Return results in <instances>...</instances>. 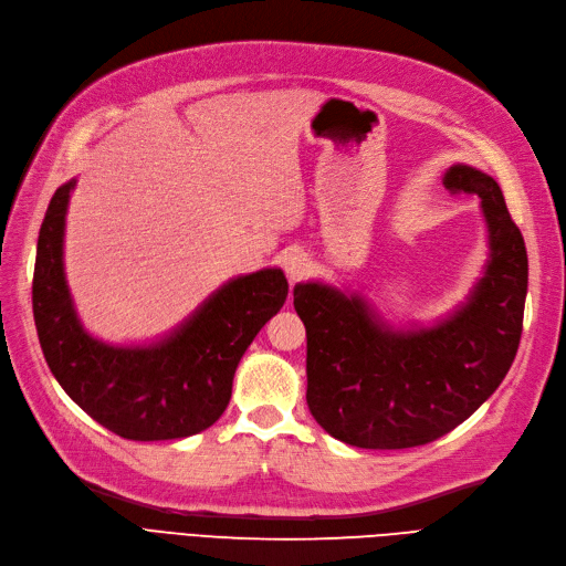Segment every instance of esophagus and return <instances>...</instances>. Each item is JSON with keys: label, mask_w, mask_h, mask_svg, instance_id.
<instances>
[{"label": "esophagus", "mask_w": 566, "mask_h": 566, "mask_svg": "<svg viewBox=\"0 0 566 566\" xmlns=\"http://www.w3.org/2000/svg\"><path fill=\"white\" fill-rule=\"evenodd\" d=\"M284 270L291 282H298L310 272V259L303 251H291L284 261Z\"/></svg>", "instance_id": "34e87169"}]
</instances>
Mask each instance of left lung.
<instances>
[{"label":"left lung","mask_w":566,"mask_h":566,"mask_svg":"<svg viewBox=\"0 0 566 566\" xmlns=\"http://www.w3.org/2000/svg\"><path fill=\"white\" fill-rule=\"evenodd\" d=\"M442 184L478 195L489 261L468 298L432 326L388 324L357 291L294 286L307 334V407L336 440L409 449L447 434L494 395L517 355L528 263L499 184L453 164Z\"/></svg>","instance_id":"obj_1"}]
</instances>
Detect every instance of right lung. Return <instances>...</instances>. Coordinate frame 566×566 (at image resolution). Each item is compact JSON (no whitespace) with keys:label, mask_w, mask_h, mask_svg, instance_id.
<instances>
[{"label":"right lung","mask_w":566,"mask_h":566,"mask_svg":"<svg viewBox=\"0 0 566 566\" xmlns=\"http://www.w3.org/2000/svg\"><path fill=\"white\" fill-rule=\"evenodd\" d=\"M75 186L72 178L51 197L32 280L34 326L51 374L72 402L124 440H184L207 430L230 402L237 364L286 301L284 272L263 268L232 277L155 343L94 338L80 322L63 265Z\"/></svg>","instance_id":"obj_1"}]
</instances>
